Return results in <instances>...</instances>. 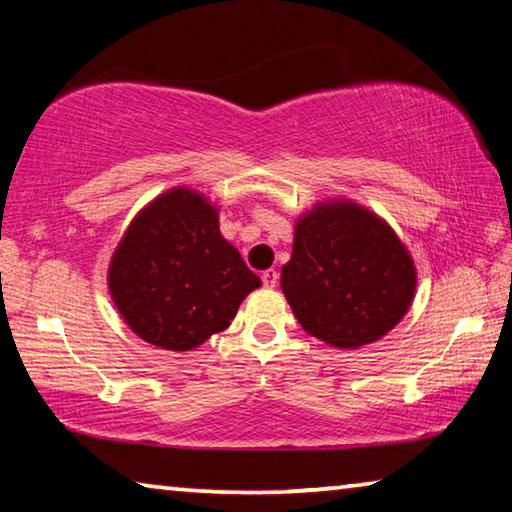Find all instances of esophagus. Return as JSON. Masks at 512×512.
Segmentation results:
<instances>
[{"label":"esophagus","mask_w":512,"mask_h":512,"mask_svg":"<svg viewBox=\"0 0 512 512\" xmlns=\"http://www.w3.org/2000/svg\"><path fill=\"white\" fill-rule=\"evenodd\" d=\"M277 277H280V275H277V271H273V268H268V271L262 273V284H264L266 289H273L275 284H277Z\"/></svg>","instance_id":"obj_1"}]
</instances>
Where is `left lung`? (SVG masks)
Instances as JSON below:
<instances>
[{
    "instance_id": "obj_1",
    "label": "left lung",
    "mask_w": 512,
    "mask_h": 512,
    "mask_svg": "<svg viewBox=\"0 0 512 512\" xmlns=\"http://www.w3.org/2000/svg\"><path fill=\"white\" fill-rule=\"evenodd\" d=\"M280 284L307 334L354 350L379 341L409 311L415 266L377 214L336 201L298 221Z\"/></svg>"
}]
</instances>
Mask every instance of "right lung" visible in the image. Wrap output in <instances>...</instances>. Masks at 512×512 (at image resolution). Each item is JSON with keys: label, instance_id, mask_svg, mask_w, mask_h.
Instances as JSON below:
<instances>
[{"label": "right lung", "instance_id": "add662e5", "mask_svg": "<svg viewBox=\"0 0 512 512\" xmlns=\"http://www.w3.org/2000/svg\"><path fill=\"white\" fill-rule=\"evenodd\" d=\"M259 284L221 237L216 207L187 187L158 196L135 216L108 271L110 296L128 327L173 352L223 332Z\"/></svg>", "mask_w": 512, "mask_h": 512}]
</instances>
